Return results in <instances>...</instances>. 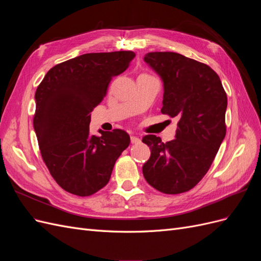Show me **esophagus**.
I'll list each match as a JSON object with an SVG mask.
<instances>
[{
    "label": "esophagus",
    "mask_w": 261,
    "mask_h": 261,
    "mask_svg": "<svg viewBox=\"0 0 261 261\" xmlns=\"http://www.w3.org/2000/svg\"><path fill=\"white\" fill-rule=\"evenodd\" d=\"M130 141H132V144H138L139 141H140V139L138 137H136V136H130Z\"/></svg>",
    "instance_id": "obj_1"
}]
</instances>
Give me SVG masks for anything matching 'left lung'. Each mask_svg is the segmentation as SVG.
Returning <instances> with one entry per match:
<instances>
[{
  "label": "left lung",
  "instance_id": "left-lung-1",
  "mask_svg": "<svg viewBox=\"0 0 261 261\" xmlns=\"http://www.w3.org/2000/svg\"><path fill=\"white\" fill-rule=\"evenodd\" d=\"M145 62L161 77L162 114L177 117L175 139L143 138L150 150L143 173L163 194L188 192L206 175L226 134L227 98L210 66L175 52H150Z\"/></svg>",
  "mask_w": 261,
  "mask_h": 261
}]
</instances>
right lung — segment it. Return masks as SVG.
<instances>
[{
	"instance_id": "right-lung-1",
	"label": "right lung",
	"mask_w": 261,
	"mask_h": 261,
	"mask_svg": "<svg viewBox=\"0 0 261 261\" xmlns=\"http://www.w3.org/2000/svg\"><path fill=\"white\" fill-rule=\"evenodd\" d=\"M133 51L87 53L53 66L36 90L34 128L42 159L64 191L90 196L110 180L129 145L125 130L89 132L92 110L114 76L125 72Z\"/></svg>"
}]
</instances>
